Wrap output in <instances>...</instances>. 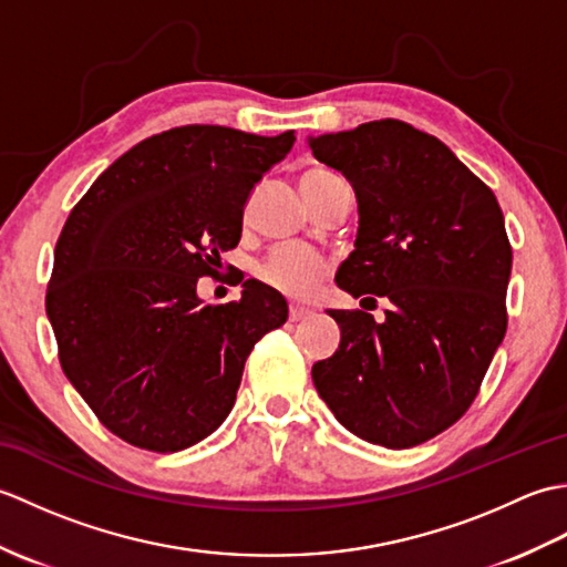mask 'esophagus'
Here are the masks:
<instances>
[{
	"label": "esophagus",
	"instance_id": "1",
	"mask_svg": "<svg viewBox=\"0 0 567 567\" xmlns=\"http://www.w3.org/2000/svg\"><path fill=\"white\" fill-rule=\"evenodd\" d=\"M307 317H311V309L297 307V305L290 307V321H302V319H307Z\"/></svg>",
	"mask_w": 567,
	"mask_h": 567
}]
</instances>
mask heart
Here are the masks:
<instances>
[{
    "label": "heart",
    "instance_id": "1",
    "mask_svg": "<svg viewBox=\"0 0 567 567\" xmlns=\"http://www.w3.org/2000/svg\"><path fill=\"white\" fill-rule=\"evenodd\" d=\"M315 173H329V171H309L307 175H315ZM327 272H329V260L323 258L321 252L302 248V246L275 248L260 268V277L265 285H270L272 290L295 299H307L315 295Z\"/></svg>",
    "mask_w": 567,
    "mask_h": 567
}]
</instances>
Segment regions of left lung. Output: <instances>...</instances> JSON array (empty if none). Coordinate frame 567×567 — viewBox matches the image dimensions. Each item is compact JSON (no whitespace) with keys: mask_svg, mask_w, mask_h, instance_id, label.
Wrapping results in <instances>:
<instances>
[{"mask_svg":"<svg viewBox=\"0 0 567 567\" xmlns=\"http://www.w3.org/2000/svg\"><path fill=\"white\" fill-rule=\"evenodd\" d=\"M307 143L358 202L355 250L336 285L390 302L384 321L331 309L341 343L311 380L358 439L412 449L467 412L507 331L502 209L445 143L396 118Z\"/></svg>","mask_w":567,"mask_h":567,"instance_id":"left-lung-1","label":"left lung"}]
</instances>
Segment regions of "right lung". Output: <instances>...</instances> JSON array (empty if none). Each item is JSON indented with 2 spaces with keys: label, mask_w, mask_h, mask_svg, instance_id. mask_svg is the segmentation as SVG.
Instances as JSON below:
<instances>
[{
  "label": "right lung",
  "mask_w": 567,
  "mask_h": 567,
  "mask_svg": "<svg viewBox=\"0 0 567 567\" xmlns=\"http://www.w3.org/2000/svg\"><path fill=\"white\" fill-rule=\"evenodd\" d=\"M292 143V131H163L70 212L45 315L65 378L126 443L175 453L207 439L234 409L252 346L287 321L285 297L258 280L219 307L202 305L197 280L238 246L252 187Z\"/></svg>",
  "instance_id": "1"
}]
</instances>
